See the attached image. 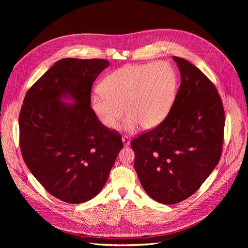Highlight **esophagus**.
<instances>
[{
    "instance_id": "1",
    "label": "esophagus",
    "mask_w": 248,
    "mask_h": 248,
    "mask_svg": "<svg viewBox=\"0 0 248 248\" xmlns=\"http://www.w3.org/2000/svg\"><path fill=\"white\" fill-rule=\"evenodd\" d=\"M122 140H123V143H124V146L129 145V143H130V139H129V137H128V136L124 135V136L122 137Z\"/></svg>"
}]
</instances>
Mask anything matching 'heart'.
<instances>
[{
	"instance_id": "obj_1",
	"label": "heart",
	"mask_w": 248,
	"mask_h": 248,
	"mask_svg": "<svg viewBox=\"0 0 248 248\" xmlns=\"http://www.w3.org/2000/svg\"><path fill=\"white\" fill-rule=\"evenodd\" d=\"M176 87V74L166 62L127 64L104 78L101 90L91 96V107L107 128L118 125L124 108L127 131L135 130L138 124L150 129L168 116Z\"/></svg>"
}]
</instances>
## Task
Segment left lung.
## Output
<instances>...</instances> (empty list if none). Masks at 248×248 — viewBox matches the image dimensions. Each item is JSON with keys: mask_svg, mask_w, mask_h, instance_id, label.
I'll return each mask as SVG.
<instances>
[{"mask_svg": "<svg viewBox=\"0 0 248 248\" xmlns=\"http://www.w3.org/2000/svg\"><path fill=\"white\" fill-rule=\"evenodd\" d=\"M182 82L166 119L131 140L146 193L163 204L195 193L222 155L225 111L216 86L188 61L172 57Z\"/></svg>", "mask_w": 248, "mask_h": 248, "instance_id": "left-lung-1", "label": "left lung"}]
</instances>
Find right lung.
Listing matches in <instances>:
<instances>
[{
    "label": "right lung",
    "mask_w": 248,
    "mask_h": 248,
    "mask_svg": "<svg viewBox=\"0 0 248 248\" xmlns=\"http://www.w3.org/2000/svg\"><path fill=\"white\" fill-rule=\"evenodd\" d=\"M108 65L104 59L60 60L23 100L18 119L22 158L42 186L66 203L95 197L123 148L121 134L102 124L90 107L92 84ZM63 96L76 104L61 101Z\"/></svg>",
    "instance_id": "obj_1"
}]
</instances>
